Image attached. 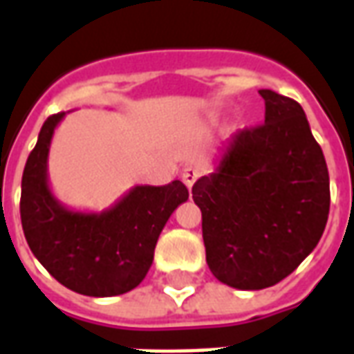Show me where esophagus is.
<instances>
[{
    "label": "esophagus",
    "mask_w": 354,
    "mask_h": 354,
    "mask_svg": "<svg viewBox=\"0 0 354 354\" xmlns=\"http://www.w3.org/2000/svg\"><path fill=\"white\" fill-rule=\"evenodd\" d=\"M199 176L201 170L197 169V167H192V165H189V167H184V169H182V182H184L189 189H192V185L197 182V178Z\"/></svg>",
    "instance_id": "1"
}]
</instances>
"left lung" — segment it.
I'll use <instances>...</instances> for the list:
<instances>
[{
	"label": "left lung",
	"instance_id": "obj_1",
	"mask_svg": "<svg viewBox=\"0 0 354 354\" xmlns=\"http://www.w3.org/2000/svg\"><path fill=\"white\" fill-rule=\"evenodd\" d=\"M260 94L266 123L233 134L192 189L208 267L239 290L286 279L319 245L330 212L326 161L304 108L269 88Z\"/></svg>",
	"mask_w": 354,
	"mask_h": 354
}]
</instances>
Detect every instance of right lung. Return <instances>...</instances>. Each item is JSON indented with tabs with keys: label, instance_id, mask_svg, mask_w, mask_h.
I'll use <instances>...</instances> for the list:
<instances>
[{
	"label": "right lung",
	"instance_id": "add662e5",
	"mask_svg": "<svg viewBox=\"0 0 354 354\" xmlns=\"http://www.w3.org/2000/svg\"><path fill=\"white\" fill-rule=\"evenodd\" d=\"M64 115L47 117L24 167V237L39 263L66 288L83 296H119L144 281L165 223L189 192L180 180L134 185L108 210H70L53 195L47 176L50 140Z\"/></svg>",
	"mask_w": 354,
	"mask_h": 354
}]
</instances>
